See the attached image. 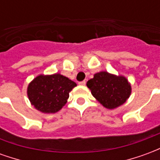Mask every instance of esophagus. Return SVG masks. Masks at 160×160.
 Listing matches in <instances>:
<instances>
[{"mask_svg": "<svg viewBox=\"0 0 160 160\" xmlns=\"http://www.w3.org/2000/svg\"><path fill=\"white\" fill-rule=\"evenodd\" d=\"M86 83H87V81H86V80H83V81H80V82H79V85L85 86V85H86Z\"/></svg>", "mask_w": 160, "mask_h": 160, "instance_id": "obj_1", "label": "esophagus"}]
</instances>
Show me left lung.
Masks as SVG:
<instances>
[{
    "label": "left lung",
    "instance_id": "8db88e82",
    "mask_svg": "<svg viewBox=\"0 0 160 160\" xmlns=\"http://www.w3.org/2000/svg\"><path fill=\"white\" fill-rule=\"evenodd\" d=\"M87 85L92 96L108 109H114L125 103L131 92L130 85L126 78L107 72L96 73Z\"/></svg>",
    "mask_w": 160,
    "mask_h": 160
}]
</instances>
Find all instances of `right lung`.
Returning <instances> with one entry per match:
<instances>
[{
    "label": "right lung",
    "instance_id": "right-lung-1",
    "mask_svg": "<svg viewBox=\"0 0 160 160\" xmlns=\"http://www.w3.org/2000/svg\"><path fill=\"white\" fill-rule=\"evenodd\" d=\"M74 87L75 82L59 73L39 75L30 83L27 94L37 110L44 113H55L66 104L68 93Z\"/></svg>",
    "mask_w": 160,
    "mask_h": 160
}]
</instances>
